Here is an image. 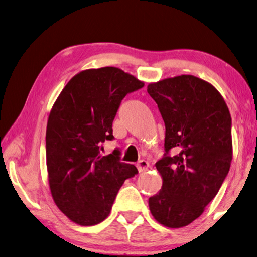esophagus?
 Returning <instances> with one entry per match:
<instances>
[{"mask_svg": "<svg viewBox=\"0 0 257 257\" xmlns=\"http://www.w3.org/2000/svg\"><path fill=\"white\" fill-rule=\"evenodd\" d=\"M148 167H149V164H148V162H147V161L141 160V161H139V162L137 163V169H138V171H139V172H145V171H147V170H148Z\"/></svg>", "mask_w": 257, "mask_h": 257, "instance_id": "1", "label": "esophagus"}]
</instances>
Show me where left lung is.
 <instances>
[{
	"label": "left lung",
	"mask_w": 257,
	"mask_h": 257,
	"mask_svg": "<svg viewBox=\"0 0 257 257\" xmlns=\"http://www.w3.org/2000/svg\"><path fill=\"white\" fill-rule=\"evenodd\" d=\"M147 92L165 123V153L156 163L163 185L149 210L162 225L181 228L201 216L228 175L231 116L220 93L192 75L152 83Z\"/></svg>",
	"instance_id": "1"
}]
</instances>
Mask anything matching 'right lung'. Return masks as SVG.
<instances>
[{"label": "right lung", "instance_id": "add662e5", "mask_svg": "<svg viewBox=\"0 0 257 257\" xmlns=\"http://www.w3.org/2000/svg\"><path fill=\"white\" fill-rule=\"evenodd\" d=\"M144 83L116 67L86 69L63 88L50 111L46 158L51 195L65 216L81 226L109 216L123 182L138 173L121 152L101 156L114 139L112 122L123 97Z\"/></svg>", "mask_w": 257, "mask_h": 257}]
</instances>
